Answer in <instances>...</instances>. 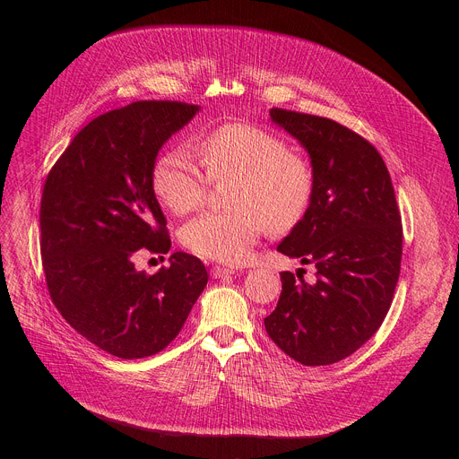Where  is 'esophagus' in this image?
Here are the masks:
<instances>
[{"label": "esophagus", "instance_id": "34e87169", "mask_svg": "<svg viewBox=\"0 0 459 459\" xmlns=\"http://www.w3.org/2000/svg\"><path fill=\"white\" fill-rule=\"evenodd\" d=\"M238 272H234L232 268H223V266H213L212 268V277L213 279H223V277H229V275H234Z\"/></svg>", "mask_w": 459, "mask_h": 459}]
</instances>
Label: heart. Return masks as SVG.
<instances>
[{"mask_svg": "<svg viewBox=\"0 0 459 459\" xmlns=\"http://www.w3.org/2000/svg\"><path fill=\"white\" fill-rule=\"evenodd\" d=\"M199 163L175 149L158 158L152 187L160 203L177 215L197 210L206 197L208 178H234L229 212H208L182 230L184 246L223 264L249 258L262 229L286 232L307 213L315 178L305 160L290 154L286 141L253 125H223L197 139Z\"/></svg>", "mask_w": 459, "mask_h": 459, "instance_id": "obj_1", "label": "heart"}]
</instances>
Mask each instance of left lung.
I'll return each instance as SVG.
<instances>
[{
  "instance_id": "8db88e82",
  "label": "left lung",
  "mask_w": 459,
  "mask_h": 459,
  "mask_svg": "<svg viewBox=\"0 0 459 459\" xmlns=\"http://www.w3.org/2000/svg\"><path fill=\"white\" fill-rule=\"evenodd\" d=\"M272 123L305 149L315 191L277 251L312 264L316 281L282 272L264 325L298 363L333 365L363 346L387 316L402 262L394 187L372 144L331 118L270 109Z\"/></svg>"
}]
</instances>
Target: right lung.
<instances>
[{"label": "right lung", "instance_id": "right-lung-1", "mask_svg": "<svg viewBox=\"0 0 459 459\" xmlns=\"http://www.w3.org/2000/svg\"><path fill=\"white\" fill-rule=\"evenodd\" d=\"M199 111L149 100L96 117L44 184L40 253L48 290L72 327L120 359L161 351L208 282L204 264L182 251L152 275L134 264L141 251L171 249L152 171L163 144Z\"/></svg>", "mask_w": 459, "mask_h": 459}]
</instances>
